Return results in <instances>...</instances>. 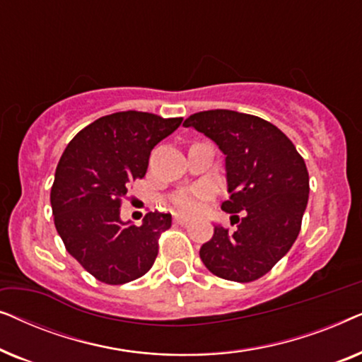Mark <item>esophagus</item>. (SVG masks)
<instances>
[{
  "instance_id": "esophagus-1",
  "label": "esophagus",
  "mask_w": 362,
  "mask_h": 362,
  "mask_svg": "<svg viewBox=\"0 0 362 362\" xmlns=\"http://www.w3.org/2000/svg\"><path fill=\"white\" fill-rule=\"evenodd\" d=\"M175 224H180V226H186L189 224V217H185V216H175Z\"/></svg>"
}]
</instances>
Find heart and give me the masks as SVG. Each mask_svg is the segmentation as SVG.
I'll list each match as a JSON object with an SVG mask.
<instances>
[{
    "label": "heart",
    "mask_w": 362,
    "mask_h": 362,
    "mask_svg": "<svg viewBox=\"0 0 362 362\" xmlns=\"http://www.w3.org/2000/svg\"><path fill=\"white\" fill-rule=\"evenodd\" d=\"M207 197H209V189H206V187H196V189L181 192V194L173 197V206L181 214L192 216L201 211L202 201L207 199Z\"/></svg>",
    "instance_id": "b5f03b06"
}]
</instances>
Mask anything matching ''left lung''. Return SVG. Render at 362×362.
I'll use <instances>...</instances> for the list:
<instances>
[{
	"instance_id": "left-lung-1",
	"label": "left lung",
	"mask_w": 362,
	"mask_h": 362,
	"mask_svg": "<svg viewBox=\"0 0 362 362\" xmlns=\"http://www.w3.org/2000/svg\"><path fill=\"white\" fill-rule=\"evenodd\" d=\"M226 155L229 199L222 211L237 226H216L201 247L207 270L230 281H254L295 244L308 204L305 160L284 132L264 118L234 110H206L186 118Z\"/></svg>"
}]
</instances>
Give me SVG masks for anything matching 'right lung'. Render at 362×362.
I'll list each match as a JSON object with an SVG mask.
<instances>
[{"instance_id": "add662e5", "label": "right lung", "mask_w": 362, "mask_h": 362, "mask_svg": "<svg viewBox=\"0 0 362 362\" xmlns=\"http://www.w3.org/2000/svg\"><path fill=\"white\" fill-rule=\"evenodd\" d=\"M182 118L117 112L98 118L72 138L51 187L54 224L66 250L107 285L140 279L158 255V239L171 214L148 212L143 224L120 219L133 181L146 175L151 150Z\"/></svg>"}]
</instances>
